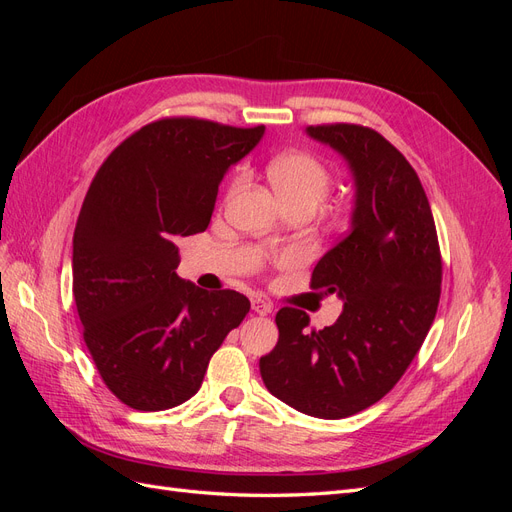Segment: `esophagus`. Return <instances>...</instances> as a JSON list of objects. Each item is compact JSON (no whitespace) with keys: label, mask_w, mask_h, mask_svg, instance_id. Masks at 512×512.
Segmentation results:
<instances>
[{"label":"esophagus","mask_w":512,"mask_h":512,"mask_svg":"<svg viewBox=\"0 0 512 512\" xmlns=\"http://www.w3.org/2000/svg\"><path fill=\"white\" fill-rule=\"evenodd\" d=\"M252 312L258 314V316H267V314L273 312V307L262 299H252Z\"/></svg>","instance_id":"obj_1"}]
</instances>
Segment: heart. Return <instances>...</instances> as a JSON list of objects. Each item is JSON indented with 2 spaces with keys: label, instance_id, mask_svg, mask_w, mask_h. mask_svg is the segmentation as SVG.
Segmentation results:
<instances>
[{
  "label": "heart",
  "instance_id": "1",
  "mask_svg": "<svg viewBox=\"0 0 512 512\" xmlns=\"http://www.w3.org/2000/svg\"><path fill=\"white\" fill-rule=\"evenodd\" d=\"M269 179L284 203H288V200H309L314 205L324 198L331 183L327 166L305 151H290L277 156L269 164ZM239 183L241 179H235L232 190Z\"/></svg>",
  "mask_w": 512,
  "mask_h": 512
}]
</instances>
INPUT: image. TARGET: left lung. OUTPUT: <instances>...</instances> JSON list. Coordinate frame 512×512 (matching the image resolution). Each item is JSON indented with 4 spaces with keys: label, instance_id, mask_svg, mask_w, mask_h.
<instances>
[{
    "label": "left lung",
    "instance_id": "8db88e82",
    "mask_svg": "<svg viewBox=\"0 0 512 512\" xmlns=\"http://www.w3.org/2000/svg\"><path fill=\"white\" fill-rule=\"evenodd\" d=\"M305 134L339 153L352 177L346 235L312 273V286L344 307L322 331L282 307L260 376L290 408L335 421L376 404L404 376L438 312L442 260L423 185L384 136L350 123Z\"/></svg>",
    "mask_w": 512,
    "mask_h": 512
}]
</instances>
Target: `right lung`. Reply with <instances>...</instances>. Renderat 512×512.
Returning a JSON list of instances; mask_svg holds the SVG:
<instances>
[{
    "label": "right lung",
    "instance_id": "right-lung-1",
    "mask_svg": "<svg viewBox=\"0 0 512 512\" xmlns=\"http://www.w3.org/2000/svg\"><path fill=\"white\" fill-rule=\"evenodd\" d=\"M265 126L162 119L126 138L91 181L72 241V292L85 344L123 404L158 412L198 393L213 352L250 301L177 275L179 237L209 226L230 166Z\"/></svg>",
    "mask_w": 512,
    "mask_h": 512
}]
</instances>
